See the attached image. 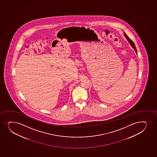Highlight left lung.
Here are the masks:
<instances>
[{"label": "left lung", "instance_id": "1", "mask_svg": "<svg viewBox=\"0 0 157 157\" xmlns=\"http://www.w3.org/2000/svg\"><path fill=\"white\" fill-rule=\"evenodd\" d=\"M124 36H125V37L128 40V41H129V42L130 44H131V45H132V47L133 48V49H134V50H135L136 52V53L137 54V50H136V48L135 45V44H134V43H133V41H132L130 39L129 37H128V36L127 35L126 33H124Z\"/></svg>", "mask_w": 157, "mask_h": 157}]
</instances>
